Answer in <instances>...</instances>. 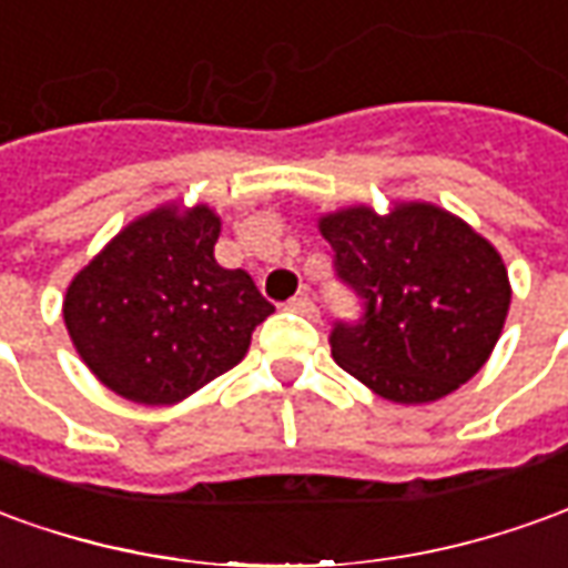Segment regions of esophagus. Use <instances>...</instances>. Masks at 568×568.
<instances>
[{
	"instance_id": "1",
	"label": "esophagus",
	"mask_w": 568,
	"mask_h": 568,
	"mask_svg": "<svg viewBox=\"0 0 568 568\" xmlns=\"http://www.w3.org/2000/svg\"><path fill=\"white\" fill-rule=\"evenodd\" d=\"M288 311L301 313V316H311V320L320 316V311H316V304H313V297L307 295V292H301V295L292 297V301H288Z\"/></svg>"
}]
</instances>
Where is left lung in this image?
I'll list each match as a JSON object with an SVG mask.
<instances>
[{
    "mask_svg": "<svg viewBox=\"0 0 568 568\" xmlns=\"http://www.w3.org/2000/svg\"><path fill=\"white\" fill-rule=\"evenodd\" d=\"M344 283L366 297L359 325H335L332 356L372 394L424 406L486 366L510 311L498 248L434 202L390 212L347 205L320 217Z\"/></svg>",
    "mask_w": 568,
    "mask_h": 568,
    "instance_id": "8db88e82",
    "label": "left lung"
}]
</instances>
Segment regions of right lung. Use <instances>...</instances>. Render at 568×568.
Instances as JSON below:
<instances>
[{"label": "right lung", "mask_w": 568, "mask_h": 568, "mask_svg": "<svg viewBox=\"0 0 568 568\" xmlns=\"http://www.w3.org/2000/svg\"><path fill=\"white\" fill-rule=\"evenodd\" d=\"M212 205L162 202L91 257L63 295V325L94 378L138 406H174L233 368L273 307L215 261Z\"/></svg>", "instance_id": "add662e5"}]
</instances>
